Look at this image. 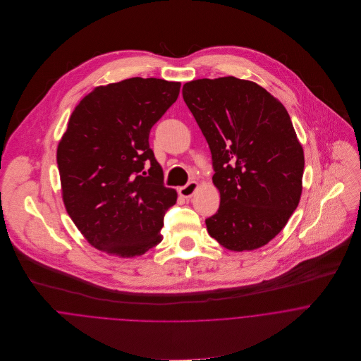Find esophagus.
<instances>
[{"label":"esophagus","instance_id":"obj_1","mask_svg":"<svg viewBox=\"0 0 361 361\" xmlns=\"http://www.w3.org/2000/svg\"><path fill=\"white\" fill-rule=\"evenodd\" d=\"M197 188H199V183L195 182V180H192V182L186 183L185 186L179 188V195H180L182 197H185V199H189V197H192V196L195 195V192L197 190Z\"/></svg>","mask_w":361,"mask_h":361}]
</instances>
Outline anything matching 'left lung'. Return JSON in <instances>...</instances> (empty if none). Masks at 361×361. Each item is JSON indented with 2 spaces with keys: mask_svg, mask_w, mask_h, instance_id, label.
Masks as SVG:
<instances>
[{
  "mask_svg": "<svg viewBox=\"0 0 361 361\" xmlns=\"http://www.w3.org/2000/svg\"><path fill=\"white\" fill-rule=\"evenodd\" d=\"M183 100L211 150L221 195L207 231L233 252L274 239L302 195L303 149L285 106L257 83L233 76L183 85Z\"/></svg>",
  "mask_w": 361,
  "mask_h": 361,
  "instance_id": "obj_1",
  "label": "left lung"
}]
</instances>
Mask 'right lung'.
Wrapping results in <instances>:
<instances>
[{
	"label": "right lung",
	"mask_w": 361,
	"mask_h": 361,
	"mask_svg": "<svg viewBox=\"0 0 361 361\" xmlns=\"http://www.w3.org/2000/svg\"><path fill=\"white\" fill-rule=\"evenodd\" d=\"M179 90V82L130 78L96 87L69 118L56 150L62 197L102 252L135 257L162 240L176 192L164 185L149 136Z\"/></svg>",
	"instance_id": "1"
}]
</instances>
